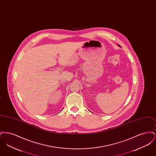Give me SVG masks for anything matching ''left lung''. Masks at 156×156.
Masks as SVG:
<instances>
[{
  "mask_svg": "<svg viewBox=\"0 0 156 156\" xmlns=\"http://www.w3.org/2000/svg\"><path fill=\"white\" fill-rule=\"evenodd\" d=\"M118 45H119V47H120V45L118 44Z\"/></svg>",
  "mask_w": 156,
  "mask_h": 156,
  "instance_id": "left-lung-1",
  "label": "left lung"
}]
</instances>
